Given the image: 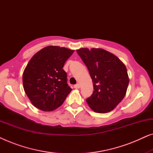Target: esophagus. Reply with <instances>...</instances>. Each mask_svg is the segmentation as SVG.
<instances>
[{"label":"esophagus","instance_id":"34e87169","mask_svg":"<svg viewBox=\"0 0 153 153\" xmlns=\"http://www.w3.org/2000/svg\"><path fill=\"white\" fill-rule=\"evenodd\" d=\"M74 88H76V89H78V88H80V85H79V83H77V84L74 85Z\"/></svg>","mask_w":153,"mask_h":153}]
</instances>
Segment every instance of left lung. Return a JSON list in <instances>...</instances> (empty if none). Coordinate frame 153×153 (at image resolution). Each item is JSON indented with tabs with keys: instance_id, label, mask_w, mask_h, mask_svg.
<instances>
[{
	"instance_id": "obj_1",
	"label": "left lung",
	"mask_w": 153,
	"mask_h": 153,
	"mask_svg": "<svg viewBox=\"0 0 153 153\" xmlns=\"http://www.w3.org/2000/svg\"><path fill=\"white\" fill-rule=\"evenodd\" d=\"M77 53L86 65L93 82V93L86 99L95 112L112 111L124 98L129 84L127 68L118 57L102 49L82 48Z\"/></svg>"
}]
</instances>
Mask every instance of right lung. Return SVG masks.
Masks as SVG:
<instances>
[{"mask_svg":"<svg viewBox=\"0 0 153 153\" xmlns=\"http://www.w3.org/2000/svg\"><path fill=\"white\" fill-rule=\"evenodd\" d=\"M65 47L49 46L35 54L23 74V85L35 107L51 111L61 106L72 91L67 81L65 62L74 53Z\"/></svg>","mask_w":153,"mask_h":153,"instance_id":"obj_1","label":"right lung"}]
</instances>
